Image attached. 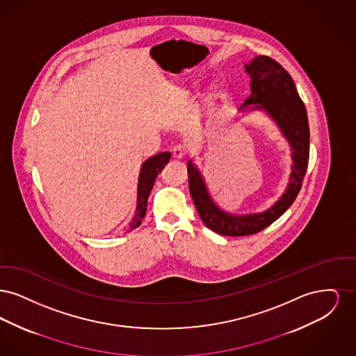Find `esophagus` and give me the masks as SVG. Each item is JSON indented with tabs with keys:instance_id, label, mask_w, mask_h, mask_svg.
Wrapping results in <instances>:
<instances>
[{
	"instance_id": "obj_1",
	"label": "esophagus",
	"mask_w": 356,
	"mask_h": 356,
	"mask_svg": "<svg viewBox=\"0 0 356 356\" xmlns=\"http://www.w3.org/2000/svg\"><path fill=\"white\" fill-rule=\"evenodd\" d=\"M172 154L175 159H183L186 156V148L183 145H175L172 148Z\"/></svg>"
}]
</instances>
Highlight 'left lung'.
Wrapping results in <instances>:
<instances>
[{
  "label": "left lung",
  "mask_w": 356,
  "mask_h": 356,
  "mask_svg": "<svg viewBox=\"0 0 356 356\" xmlns=\"http://www.w3.org/2000/svg\"><path fill=\"white\" fill-rule=\"evenodd\" d=\"M251 77V95L240 111L261 109L271 116L287 138L292 151V170L286 192L261 213L232 215L224 212L212 200L203 175L189 160V191L204 224L224 236H247L257 234L277 220L295 202L305 179L309 157V127L305 104L292 77L277 61L267 56H256L244 65Z\"/></svg>",
  "instance_id": "left-lung-1"
}]
</instances>
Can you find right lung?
I'll use <instances>...</instances> for the list:
<instances>
[{"label":"right lung","instance_id":"obj_1","mask_svg":"<svg viewBox=\"0 0 356 356\" xmlns=\"http://www.w3.org/2000/svg\"><path fill=\"white\" fill-rule=\"evenodd\" d=\"M170 153L161 152L154 154L145 160L141 165L140 175H138V186H137V207H136L135 216L132 221L129 222V228L127 232L134 231L140 224L141 220L145 216L147 212V205H148V197L152 191L154 180L157 175L164 170L167 163L170 161Z\"/></svg>","mask_w":356,"mask_h":356}]
</instances>
